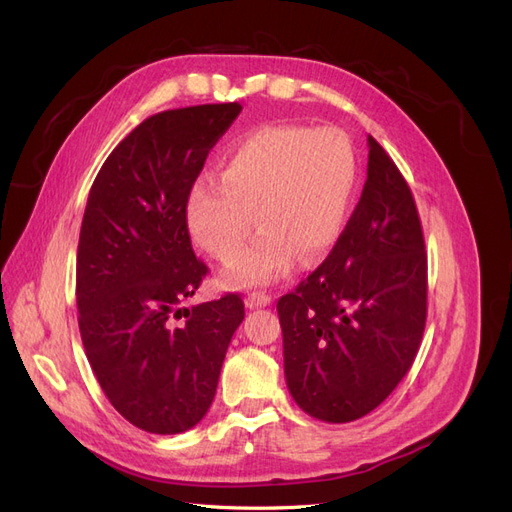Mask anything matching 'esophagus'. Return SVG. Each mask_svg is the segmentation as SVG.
<instances>
[{"label":"esophagus","instance_id":"1","mask_svg":"<svg viewBox=\"0 0 512 512\" xmlns=\"http://www.w3.org/2000/svg\"><path fill=\"white\" fill-rule=\"evenodd\" d=\"M271 303V294H267V292H260V290H254V292H250L247 294V299H245V305L247 307H265V305H269Z\"/></svg>","mask_w":512,"mask_h":512}]
</instances>
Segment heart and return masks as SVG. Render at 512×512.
I'll use <instances>...</instances> for the list:
<instances>
[{"instance_id":"1","label":"heart","mask_w":512,"mask_h":512,"mask_svg":"<svg viewBox=\"0 0 512 512\" xmlns=\"http://www.w3.org/2000/svg\"><path fill=\"white\" fill-rule=\"evenodd\" d=\"M356 151L337 128L262 126L232 145L222 177L200 175L185 200L194 241L218 260L237 258L230 286L267 284L297 258L316 265L342 235L356 185Z\"/></svg>"}]
</instances>
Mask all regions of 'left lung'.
<instances>
[{
    "label": "left lung",
    "instance_id": "obj_1",
    "mask_svg": "<svg viewBox=\"0 0 512 512\" xmlns=\"http://www.w3.org/2000/svg\"><path fill=\"white\" fill-rule=\"evenodd\" d=\"M367 181L331 254L277 301L288 391L327 423L376 410L408 374L427 318V254L404 175L367 136Z\"/></svg>",
    "mask_w": 512,
    "mask_h": 512
}]
</instances>
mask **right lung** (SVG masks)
I'll list each match as a JSON object with an SVG mask.
<instances>
[{
	"label": "right lung",
	"instance_id": "1",
	"mask_svg": "<svg viewBox=\"0 0 512 512\" xmlns=\"http://www.w3.org/2000/svg\"><path fill=\"white\" fill-rule=\"evenodd\" d=\"M239 113L226 102L151 115L106 158L87 198L76 254L87 361L113 408L160 436L207 414L245 316L239 294L181 307L209 271L194 256L185 200Z\"/></svg>",
	"mask_w": 512,
	"mask_h": 512
}]
</instances>
